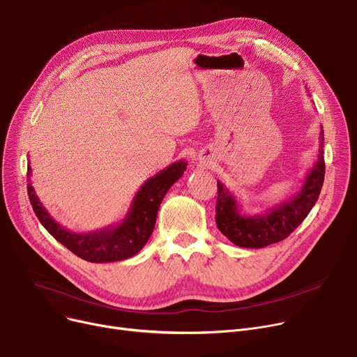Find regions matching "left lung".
Returning a JSON list of instances; mask_svg holds the SVG:
<instances>
[{
    "mask_svg": "<svg viewBox=\"0 0 357 357\" xmlns=\"http://www.w3.org/2000/svg\"><path fill=\"white\" fill-rule=\"evenodd\" d=\"M320 147L314 166L310 169L303 186L289 199L276 204L261 214L250 215L241 213V205L221 181H217L218 198L215 205V222L218 230L238 248L260 249L287 238L315 205L321 192L324 163V131L320 127Z\"/></svg>",
    "mask_w": 357,
    "mask_h": 357,
    "instance_id": "8db88e82",
    "label": "left lung"
}]
</instances>
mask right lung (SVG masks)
I'll return each instance as SVG.
<instances>
[{
	"label": "right lung",
	"mask_w": 357,
	"mask_h": 357,
	"mask_svg": "<svg viewBox=\"0 0 357 357\" xmlns=\"http://www.w3.org/2000/svg\"><path fill=\"white\" fill-rule=\"evenodd\" d=\"M185 171V160L169 165L140 186L126 217L119 224L88 233L70 231L54 221L31 186L30 165L27 166V194L42 226L66 249L92 264H108L128 259L144 248L155 229L162 199Z\"/></svg>",
	"instance_id": "right-lung-1"
}]
</instances>
